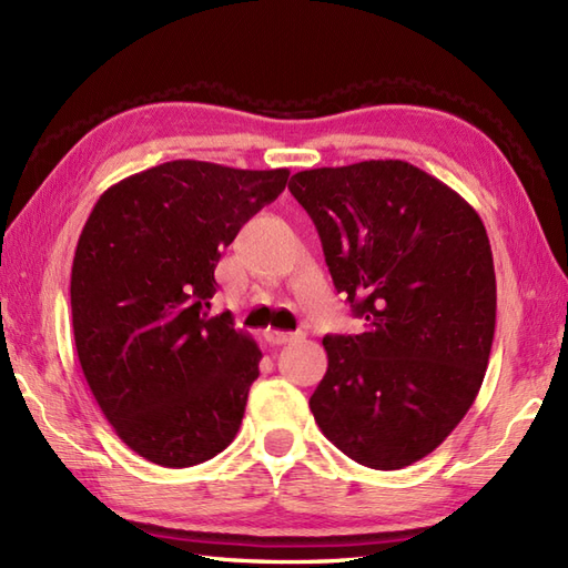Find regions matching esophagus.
I'll list each match as a JSON object with an SVG mask.
<instances>
[{"mask_svg": "<svg viewBox=\"0 0 568 568\" xmlns=\"http://www.w3.org/2000/svg\"><path fill=\"white\" fill-rule=\"evenodd\" d=\"M265 339H268L271 344H291V342H297L303 339V332H281V329H265Z\"/></svg>", "mask_w": 568, "mask_h": 568, "instance_id": "34e87169", "label": "esophagus"}]
</instances>
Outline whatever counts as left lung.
<instances>
[{
	"instance_id": "1",
	"label": "left lung",
	"mask_w": 568,
	"mask_h": 568,
	"mask_svg": "<svg viewBox=\"0 0 568 568\" xmlns=\"http://www.w3.org/2000/svg\"><path fill=\"white\" fill-rule=\"evenodd\" d=\"M334 287L364 332L324 336L310 397L322 434L356 464L395 470L449 437L484 383L496 268L478 212L405 161L295 173Z\"/></svg>"
}]
</instances>
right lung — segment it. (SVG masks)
<instances>
[{"instance_id": "obj_1", "label": "right lung", "mask_w": 568, "mask_h": 568, "mask_svg": "<svg viewBox=\"0 0 568 568\" xmlns=\"http://www.w3.org/2000/svg\"><path fill=\"white\" fill-rule=\"evenodd\" d=\"M287 168L171 161L104 190L72 258L78 358L102 415L131 452L165 468L207 462L244 419L261 348L210 317L214 268Z\"/></svg>"}]
</instances>
